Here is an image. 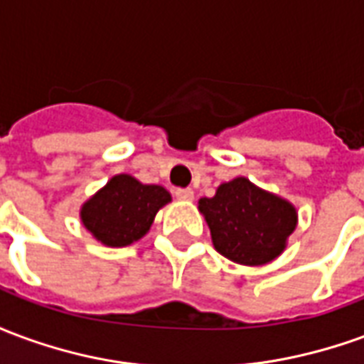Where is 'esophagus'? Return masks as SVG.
<instances>
[{
    "label": "esophagus",
    "mask_w": 364,
    "mask_h": 364,
    "mask_svg": "<svg viewBox=\"0 0 364 364\" xmlns=\"http://www.w3.org/2000/svg\"><path fill=\"white\" fill-rule=\"evenodd\" d=\"M175 197L179 198V200H193L195 193L191 189H175Z\"/></svg>",
    "instance_id": "1"
}]
</instances>
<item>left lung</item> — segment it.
Wrapping results in <instances>:
<instances>
[{
    "mask_svg": "<svg viewBox=\"0 0 364 364\" xmlns=\"http://www.w3.org/2000/svg\"><path fill=\"white\" fill-rule=\"evenodd\" d=\"M216 252L242 265H263L281 255L296 228L294 206L261 191L245 177L224 183L213 198H200Z\"/></svg>",
    "mask_w": 364,
    "mask_h": 364,
    "instance_id": "obj_1",
    "label": "left lung"
}]
</instances>
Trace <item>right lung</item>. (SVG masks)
Segmentation results:
<instances>
[{"label": "right lung", "mask_w": 364, "mask_h": 364, "mask_svg": "<svg viewBox=\"0 0 364 364\" xmlns=\"http://www.w3.org/2000/svg\"><path fill=\"white\" fill-rule=\"evenodd\" d=\"M171 195L159 185H142L130 175H117L82 208L83 226L105 245L122 247L150 230Z\"/></svg>", "instance_id": "1"}]
</instances>
